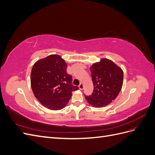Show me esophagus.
<instances>
[{"instance_id": "obj_1", "label": "esophagus", "mask_w": 155, "mask_h": 155, "mask_svg": "<svg viewBox=\"0 0 155 155\" xmlns=\"http://www.w3.org/2000/svg\"><path fill=\"white\" fill-rule=\"evenodd\" d=\"M83 88H84V85H83V83H80V85H79V90L82 91L83 89Z\"/></svg>"}]
</instances>
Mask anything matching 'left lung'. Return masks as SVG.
Returning a JSON list of instances; mask_svg holds the SVG:
<instances>
[{"label": "left lung", "mask_w": 155, "mask_h": 155, "mask_svg": "<svg viewBox=\"0 0 155 155\" xmlns=\"http://www.w3.org/2000/svg\"><path fill=\"white\" fill-rule=\"evenodd\" d=\"M90 69L94 91L91 96H85V99L92 107H105L116 99L122 88L123 70L107 58L94 63Z\"/></svg>", "instance_id": "8db88e82"}]
</instances>
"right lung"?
Returning <instances> with one entry per match:
<instances>
[{"mask_svg":"<svg viewBox=\"0 0 155 155\" xmlns=\"http://www.w3.org/2000/svg\"><path fill=\"white\" fill-rule=\"evenodd\" d=\"M67 64L59 55L51 54L36 61L31 72V87L41 104L50 110L66 107L73 91L72 76L67 73Z\"/></svg>","mask_w":155,"mask_h":155,"instance_id":"add662e5","label":"right lung"}]
</instances>
